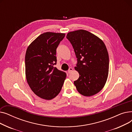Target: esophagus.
Returning a JSON list of instances; mask_svg holds the SVG:
<instances>
[{"label": "esophagus", "mask_w": 132, "mask_h": 132, "mask_svg": "<svg viewBox=\"0 0 132 132\" xmlns=\"http://www.w3.org/2000/svg\"><path fill=\"white\" fill-rule=\"evenodd\" d=\"M72 71H73V68H71V67H70V68H69V70H68V73H71V72Z\"/></svg>", "instance_id": "obj_1"}]
</instances>
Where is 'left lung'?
Returning <instances> with one entry per match:
<instances>
[{
    "instance_id": "left-lung-1",
    "label": "left lung",
    "mask_w": 132,
    "mask_h": 132,
    "mask_svg": "<svg viewBox=\"0 0 132 132\" xmlns=\"http://www.w3.org/2000/svg\"><path fill=\"white\" fill-rule=\"evenodd\" d=\"M78 58L75 70L79 73L74 82L78 92L91 96L100 92L105 86L109 68V58L103 41L94 34L80 29L67 34Z\"/></svg>"
}]
</instances>
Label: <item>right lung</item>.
Returning <instances> with one entry per match:
<instances>
[{
    "label": "right lung",
    "mask_w": 132,
    "mask_h": 132,
    "mask_svg": "<svg viewBox=\"0 0 132 132\" xmlns=\"http://www.w3.org/2000/svg\"><path fill=\"white\" fill-rule=\"evenodd\" d=\"M64 33L42 34L28 47L25 55L26 77L31 90L40 98L50 100L63 86L66 74L54 67L56 49Z\"/></svg>",
    "instance_id": "1"
}]
</instances>
